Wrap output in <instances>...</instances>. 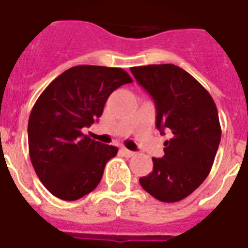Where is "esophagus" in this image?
<instances>
[{
  "label": "esophagus",
  "mask_w": 248,
  "mask_h": 248,
  "mask_svg": "<svg viewBox=\"0 0 248 248\" xmlns=\"http://www.w3.org/2000/svg\"><path fill=\"white\" fill-rule=\"evenodd\" d=\"M121 153H122L124 157H127V158H130V157H132V155H135V152L128 151V149H126V148H121Z\"/></svg>",
  "instance_id": "1"
}]
</instances>
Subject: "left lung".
Masks as SVG:
<instances>
[{"mask_svg":"<svg viewBox=\"0 0 248 248\" xmlns=\"http://www.w3.org/2000/svg\"><path fill=\"white\" fill-rule=\"evenodd\" d=\"M131 72L155 100V126L170 131L165 155L153 159V171L140 177L145 192L161 202L192 194L211 171L221 139L219 114L208 91L173 64L132 67Z\"/></svg>","mask_w":248,"mask_h":248,"instance_id":"obj_1","label":"left lung"}]
</instances>
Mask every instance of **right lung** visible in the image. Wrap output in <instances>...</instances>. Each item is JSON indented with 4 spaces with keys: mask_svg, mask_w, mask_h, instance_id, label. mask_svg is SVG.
<instances>
[{
    "mask_svg": "<svg viewBox=\"0 0 248 248\" xmlns=\"http://www.w3.org/2000/svg\"><path fill=\"white\" fill-rule=\"evenodd\" d=\"M132 78L122 68L77 65L58 76L33 105L29 155L48 192L76 201L93 192L118 148L83 135L103 114L109 95Z\"/></svg>",
    "mask_w": 248,
    "mask_h": 248,
    "instance_id": "obj_1",
    "label": "right lung"
}]
</instances>
